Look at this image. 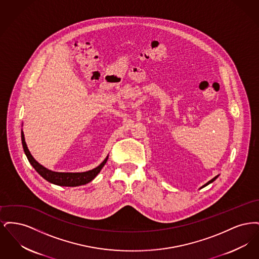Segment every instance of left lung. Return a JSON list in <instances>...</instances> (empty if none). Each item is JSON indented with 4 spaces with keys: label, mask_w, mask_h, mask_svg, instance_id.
Masks as SVG:
<instances>
[{
    "label": "left lung",
    "mask_w": 259,
    "mask_h": 259,
    "mask_svg": "<svg viewBox=\"0 0 259 259\" xmlns=\"http://www.w3.org/2000/svg\"><path fill=\"white\" fill-rule=\"evenodd\" d=\"M218 178H219V176H217V177H214V178H213V179H211V180H210V181H209V182H208V183H207V184H206V185H203V186H202V187H201V188H203V187H205V186H207V185H209V184H211V183H212V182H213V181H215V180H217V179H218Z\"/></svg>",
    "instance_id": "8db88e82"
}]
</instances>
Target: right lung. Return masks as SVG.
I'll list each match as a JSON object with an SVG mask.
<instances>
[{"instance_id":"right-lung-1","label":"right lung","mask_w":259,"mask_h":259,"mask_svg":"<svg viewBox=\"0 0 259 259\" xmlns=\"http://www.w3.org/2000/svg\"><path fill=\"white\" fill-rule=\"evenodd\" d=\"M21 141H22V146H23L25 154L30 162V164L45 180H47L48 182H50L53 185H61V186H78V185H87L92 180H94V178L98 175L100 171L102 170V168L105 166L106 162L108 160V157H109V156H107V158L103 161L98 167H96L90 171H87V172H53V171H50L49 169L45 168L42 165H40L38 162L35 160V158L32 156V154L30 153L29 149L27 148L23 131H21Z\"/></svg>"}]
</instances>
